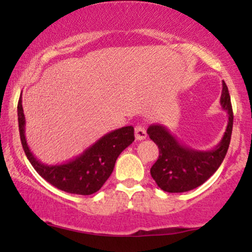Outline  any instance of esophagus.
Returning a JSON list of instances; mask_svg holds the SVG:
<instances>
[{"instance_id": "esophagus-1", "label": "esophagus", "mask_w": 252, "mask_h": 252, "mask_svg": "<svg viewBox=\"0 0 252 252\" xmlns=\"http://www.w3.org/2000/svg\"><path fill=\"white\" fill-rule=\"evenodd\" d=\"M134 130H135V139L137 141H142L147 137V130L144 128V126L136 125Z\"/></svg>"}]
</instances>
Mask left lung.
Returning a JSON list of instances; mask_svg holds the SVG:
<instances>
[{
	"label": "left lung",
	"mask_w": 252,
	"mask_h": 252,
	"mask_svg": "<svg viewBox=\"0 0 252 252\" xmlns=\"http://www.w3.org/2000/svg\"><path fill=\"white\" fill-rule=\"evenodd\" d=\"M221 108L228 115L222 139L211 150H196L181 143L166 127L153 124L147 133L158 146L159 157L150 168L158 187L167 192H184L204 184L221 165L228 150L233 130V110L228 88L222 81Z\"/></svg>",
	"instance_id": "8db88e82"
}]
</instances>
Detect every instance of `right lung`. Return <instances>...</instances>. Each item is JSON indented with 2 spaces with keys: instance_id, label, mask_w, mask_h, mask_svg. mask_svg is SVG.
Here are the masks:
<instances>
[{
  "instance_id": "1",
  "label": "right lung",
  "mask_w": 252,
  "mask_h": 252,
  "mask_svg": "<svg viewBox=\"0 0 252 252\" xmlns=\"http://www.w3.org/2000/svg\"><path fill=\"white\" fill-rule=\"evenodd\" d=\"M17 110L20 141L30 163L44 180L70 194L92 195L99 190L111 175L117 158L134 141L133 126H125L105 134L81 155L66 163L47 165L36 159L27 144L22 96Z\"/></svg>"
}]
</instances>
